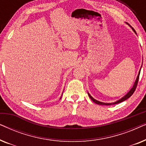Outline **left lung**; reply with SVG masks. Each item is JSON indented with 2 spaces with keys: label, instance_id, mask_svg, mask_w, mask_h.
<instances>
[{
  "label": "left lung",
  "instance_id": "obj_1",
  "mask_svg": "<svg viewBox=\"0 0 146 146\" xmlns=\"http://www.w3.org/2000/svg\"><path fill=\"white\" fill-rule=\"evenodd\" d=\"M129 27H130L131 28V29H132V30H133V32H134V33H135V34H136V32H135V30L133 29V28L131 27L130 25H129ZM140 71H141V68H140V70H139V73H138V75H137V78H136V80H135V82H134V84H133V87L131 88V89L129 91V92H127V94H125V95L124 96L121 98V99H119V100H117V101H116V102H113V103H104V102H102L98 101V100H95L94 98H93L92 96H91L90 94L89 93H88V96H89V97L90 98V99L92 100V101L96 103V104H99V105H106V106H110V105L116 104H119V103L121 102H123V101H125V100L128 99L133 94V92H134L135 90V89H136V87H137V82H138V80H139V74H140Z\"/></svg>",
  "mask_w": 146,
  "mask_h": 146
}]
</instances>
